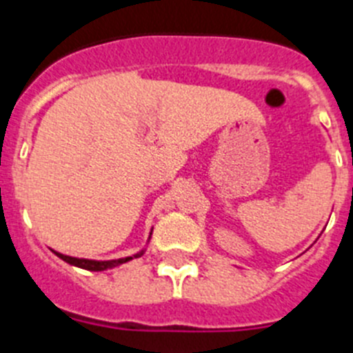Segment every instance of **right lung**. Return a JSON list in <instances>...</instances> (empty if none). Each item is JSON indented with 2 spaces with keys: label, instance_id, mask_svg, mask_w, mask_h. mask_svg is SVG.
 Returning a JSON list of instances; mask_svg holds the SVG:
<instances>
[{
  "label": "right lung",
  "instance_id": "right-lung-1",
  "mask_svg": "<svg viewBox=\"0 0 353 353\" xmlns=\"http://www.w3.org/2000/svg\"><path fill=\"white\" fill-rule=\"evenodd\" d=\"M152 232V231H151ZM151 238V236H149ZM54 252V250H53ZM60 259H63L65 263L72 266H78V268H83V270H90V272H103V270H110V268H115L119 265H124V263L131 261L134 257H140L143 254V250L140 252L133 254V256H128V257H121V259H112V261H96V259H79V257H70V256H63L60 252H54Z\"/></svg>",
  "mask_w": 353,
  "mask_h": 353
}]
</instances>
